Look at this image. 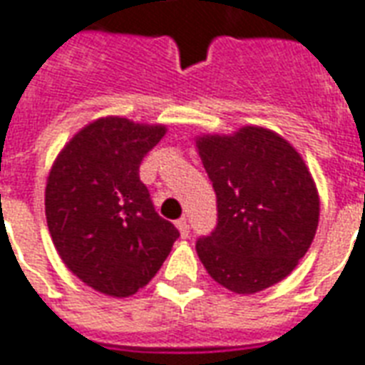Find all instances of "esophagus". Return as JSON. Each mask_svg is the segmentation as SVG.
<instances>
[{"instance_id": "esophagus-1", "label": "esophagus", "mask_w": 365, "mask_h": 365, "mask_svg": "<svg viewBox=\"0 0 365 365\" xmlns=\"http://www.w3.org/2000/svg\"><path fill=\"white\" fill-rule=\"evenodd\" d=\"M177 230H179L180 237L186 239L188 235H190V231H188V222H186V217H180V220H177Z\"/></svg>"}]
</instances>
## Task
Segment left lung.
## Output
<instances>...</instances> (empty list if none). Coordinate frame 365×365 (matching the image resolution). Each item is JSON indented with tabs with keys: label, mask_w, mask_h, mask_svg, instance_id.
<instances>
[{
	"label": "left lung",
	"mask_w": 365,
	"mask_h": 365,
	"mask_svg": "<svg viewBox=\"0 0 365 365\" xmlns=\"http://www.w3.org/2000/svg\"><path fill=\"white\" fill-rule=\"evenodd\" d=\"M217 196V227L196 243L220 286L251 295L292 274L319 225V190L299 151L257 124L194 138Z\"/></svg>",
	"instance_id": "8db88e82"
}]
</instances>
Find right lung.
Segmentation results:
<instances>
[{
    "label": "right lung",
    "mask_w": 365,
    "mask_h": 365,
    "mask_svg": "<svg viewBox=\"0 0 365 365\" xmlns=\"http://www.w3.org/2000/svg\"><path fill=\"white\" fill-rule=\"evenodd\" d=\"M165 134V124L101 116L71 135L50 167L44 212L52 243L98 294L128 297L148 286L179 237L138 175Z\"/></svg>",
    "instance_id": "obj_1"
}]
</instances>
